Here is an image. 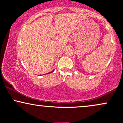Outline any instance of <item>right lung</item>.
Instances as JSON below:
<instances>
[{
	"instance_id": "obj_1",
	"label": "right lung",
	"mask_w": 123,
	"mask_h": 123,
	"mask_svg": "<svg viewBox=\"0 0 123 123\" xmlns=\"http://www.w3.org/2000/svg\"><path fill=\"white\" fill-rule=\"evenodd\" d=\"M54 70H53V71L51 72H49V73H46V74H49V73H52V72H54Z\"/></svg>"
}]
</instances>
